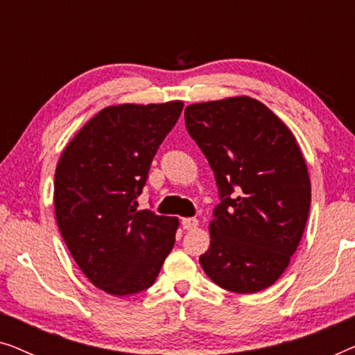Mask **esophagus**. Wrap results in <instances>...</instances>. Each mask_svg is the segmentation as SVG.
I'll use <instances>...</instances> for the list:
<instances>
[{"instance_id": "34e87169", "label": "esophagus", "mask_w": 355, "mask_h": 355, "mask_svg": "<svg viewBox=\"0 0 355 355\" xmlns=\"http://www.w3.org/2000/svg\"><path fill=\"white\" fill-rule=\"evenodd\" d=\"M181 225L184 230H193V227L198 226V220L197 218H182Z\"/></svg>"}]
</instances>
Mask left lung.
Masks as SVG:
<instances>
[{"label":"left lung","instance_id":"1","mask_svg":"<svg viewBox=\"0 0 355 355\" xmlns=\"http://www.w3.org/2000/svg\"><path fill=\"white\" fill-rule=\"evenodd\" d=\"M184 118L220 197L203 271L231 293L270 288L288 268L310 210L307 164L294 135L249 96L191 105Z\"/></svg>","mask_w":355,"mask_h":355}]
</instances>
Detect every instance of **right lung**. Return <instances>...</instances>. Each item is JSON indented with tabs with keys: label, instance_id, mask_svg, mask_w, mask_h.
<instances>
[{
	"label": "right lung",
	"instance_id": "1",
	"mask_svg": "<svg viewBox=\"0 0 355 355\" xmlns=\"http://www.w3.org/2000/svg\"><path fill=\"white\" fill-rule=\"evenodd\" d=\"M182 101L108 106L64 148L55 211L72 259L113 295L150 288L174 245L178 218L137 210L150 164L178 123Z\"/></svg>",
	"mask_w": 355,
	"mask_h": 355
}]
</instances>
